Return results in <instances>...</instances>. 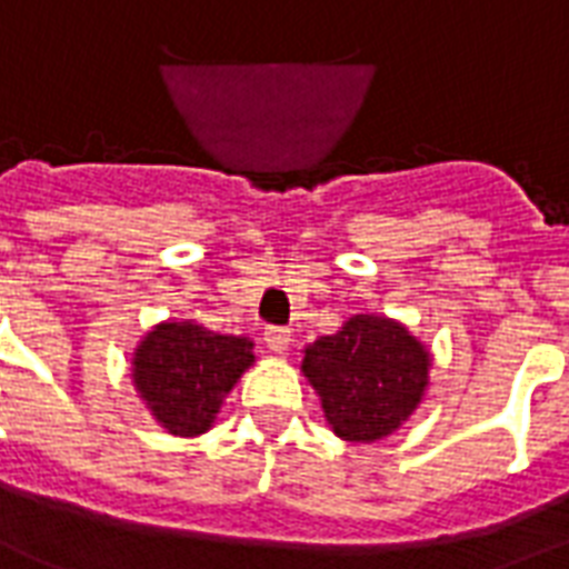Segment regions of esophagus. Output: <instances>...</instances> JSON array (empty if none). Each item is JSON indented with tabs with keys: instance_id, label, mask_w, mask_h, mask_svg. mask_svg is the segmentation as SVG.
I'll list each match as a JSON object with an SVG mask.
<instances>
[{
	"instance_id": "esophagus-1",
	"label": "esophagus",
	"mask_w": 569,
	"mask_h": 569,
	"mask_svg": "<svg viewBox=\"0 0 569 569\" xmlns=\"http://www.w3.org/2000/svg\"><path fill=\"white\" fill-rule=\"evenodd\" d=\"M289 342H292V331L289 328H277V325L266 328V346L271 352H286Z\"/></svg>"
}]
</instances>
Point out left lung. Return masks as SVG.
<instances>
[{"instance_id": "left-lung-1", "label": "left lung", "mask_w": 569, "mask_h": 569, "mask_svg": "<svg viewBox=\"0 0 569 569\" xmlns=\"http://www.w3.org/2000/svg\"><path fill=\"white\" fill-rule=\"evenodd\" d=\"M333 432L346 441H376L418 409L429 355L402 325L355 316L307 346L301 363Z\"/></svg>"}]
</instances>
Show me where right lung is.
Segmentation results:
<instances>
[{
	"instance_id": "obj_1",
	"label": "right lung",
	"mask_w": 569,
	"mask_h": 569,
	"mask_svg": "<svg viewBox=\"0 0 569 569\" xmlns=\"http://www.w3.org/2000/svg\"><path fill=\"white\" fill-rule=\"evenodd\" d=\"M253 342L193 322H167L142 340L133 381L154 418L172 436H199L211 427L220 400L253 363Z\"/></svg>"
}]
</instances>
